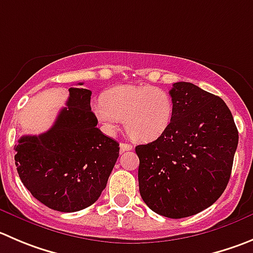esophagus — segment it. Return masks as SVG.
<instances>
[{
    "label": "esophagus",
    "instance_id": "1",
    "mask_svg": "<svg viewBox=\"0 0 253 253\" xmlns=\"http://www.w3.org/2000/svg\"><path fill=\"white\" fill-rule=\"evenodd\" d=\"M133 149V145H130V144H126V143H120V151H129Z\"/></svg>",
    "mask_w": 253,
    "mask_h": 253
}]
</instances>
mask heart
I'll use <instances>...</instances> for the list:
<instances>
[{"label": "heart", "mask_w": 253, "mask_h": 253, "mask_svg": "<svg viewBox=\"0 0 253 253\" xmlns=\"http://www.w3.org/2000/svg\"><path fill=\"white\" fill-rule=\"evenodd\" d=\"M93 114L105 131L113 133L120 120L131 139L151 141L171 124L174 102L167 90L151 85H123L109 89L92 105Z\"/></svg>", "instance_id": "1"}]
</instances>
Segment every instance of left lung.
Segmentation results:
<instances>
[{"label":"left lung","instance_id":"8db88e82","mask_svg":"<svg viewBox=\"0 0 253 253\" xmlns=\"http://www.w3.org/2000/svg\"><path fill=\"white\" fill-rule=\"evenodd\" d=\"M171 124L161 136L135 148L139 191L154 212L170 218L192 216L225 191L239 144L226 103L187 82L174 83Z\"/></svg>","mask_w":253,"mask_h":253}]
</instances>
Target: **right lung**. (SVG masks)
Wrapping results in <instances>:
<instances>
[{
  "instance_id": "obj_1",
  "label": "right lung",
  "mask_w": 253,
  "mask_h": 253,
  "mask_svg": "<svg viewBox=\"0 0 253 253\" xmlns=\"http://www.w3.org/2000/svg\"><path fill=\"white\" fill-rule=\"evenodd\" d=\"M90 95L88 89L69 88L52 128L23 135L14 145L21 181L52 210L74 212L94 204L119 156V144L97 128Z\"/></svg>"
}]
</instances>
